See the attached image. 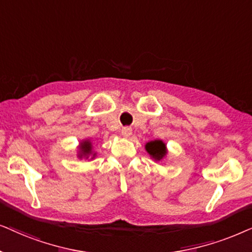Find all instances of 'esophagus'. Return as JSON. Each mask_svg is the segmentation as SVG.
Instances as JSON below:
<instances>
[{"instance_id":"34e87169","label":"esophagus","mask_w":252,"mask_h":252,"mask_svg":"<svg viewBox=\"0 0 252 252\" xmlns=\"http://www.w3.org/2000/svg\"><path fill=\"white\" fill-rule=\"evenodd\" d=\"M122 136L126 137V138H128V137H130L132 135V129L129 128V126H126V128L122 129Z\"/></svg>"}]
</instances>
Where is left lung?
I'll return each instance as SVG.
<instances>
[{
	"mask_svg": "<svg viewBox=\"0 0 252 252\" xmlns=\"http://www.w3.org/2000/svg\"><path fill=\"white\" fill-rule=\"evenodd\" d=\"M145 150L154 161H161L167 156L166 144L160 139L151 140V142L146 143Z\"/></svg>",
	"mask_w": 252,
	"mask_h": 252,
	"instance_id": "1",
	"label": "left lung"
}]
</instances>
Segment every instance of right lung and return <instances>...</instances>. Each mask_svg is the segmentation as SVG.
<instances>
[{
  "instance_id": "add662e5",
  "label": "right lung",
  "mask_w": 252,
  "mask_h": 252,
  "mask_svg": "<svg viewBox=\"0 0 252 252\" xmlns=\"http://www.w3.org/2000/svg\"><path fill=\"white\" fill-rule=\"evenodd\" d=\"M96 156L95 152H93V146H92V143L90 139H84L82 140V143H80V145L78 147V154H77V157L79 158V159H83V158H85V159H89L90 157H91V160L94 159Z\"/></svg>"
}]
</instances>
